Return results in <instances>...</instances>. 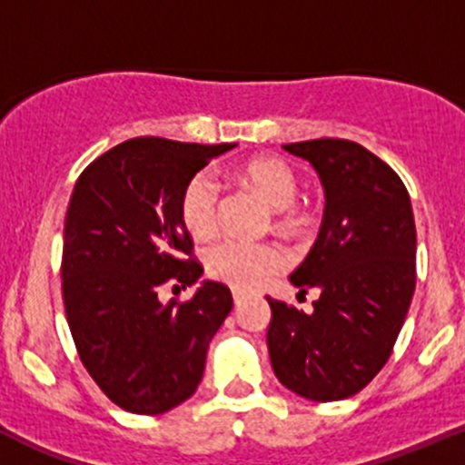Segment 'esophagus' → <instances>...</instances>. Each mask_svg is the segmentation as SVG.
Segmentation results:
<instances>
[{
  "label": "esophagus",
  "mask_w": 465,
  "mask_h": 465,
  "mask_svg": "<svg viewBox=\"0 0 465 465\" xmlns=\"http://www.w3.org/2000/svg\"><path fill=\"white\" fill-rule=\"evenodd\" d=\"M248 295L246 293H242V291H232V300H234V304H242L243 300H246Z\"/></svg>",
  "instance_id": "34e87169"
}]
</instances>
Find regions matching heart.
<instances>
[{
	"label": "heart",
	"instance_id": "heart-1",
	"mask_svg": "<svg viewBox=\"0 0 465 465\" xmlns=\"http://www.w3.org/2000/svg\"><path fill=\"white\" fill-rule=\"evenodd\" d=\"M242 176L277 210L275 226L289 234H302L313 226L315 213L295 203L300 181L298 172L277 156H260L242 165ZM222 185L213 170H199L183 185L179 199L181 222L194 237H208L219 226ZM289 264V257L277 243L246 242L226 237L205 251V271L210 277L234 289L251 291L266 284L275 272Z\"/></svg>",
	"mask_w": 465,
	"mask_h": 465
}]
</instances>
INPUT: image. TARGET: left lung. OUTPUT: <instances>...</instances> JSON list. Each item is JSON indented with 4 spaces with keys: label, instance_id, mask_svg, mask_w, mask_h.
<instances>
[{
    "label": "left lung",
    "instance_id": "left-lung-1",
    "mask_svg": "<svg viewBox=\"0 0 465 465\" xmlns=\"http://www.w3.org/2000/svg\"><path fill=\"white\" fill-rule=\"evenodd\" d=\"M327 194L322 228L291 275L313 311L266 298L272 371L284 387L318 403L349 399L390 361L416 286V226L401 176L367 147L344 138L289 143Z\"/></svg>",
    "mask_w": 465,
    "mask_h": 465
}]
</instances>
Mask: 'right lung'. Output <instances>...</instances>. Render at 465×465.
I'll use <instances>...</instances> for the list:
<instances>
[{"instance_id": "1", "label": "right lung", "mask_w": 465, "mask_h": 465, "mask_svg": "<svg viewBox=\"0 0 465 465\" xmlns=\"http://www.w3.org/2000/svg\"><path fill=\"white\" fill-rule=\"evenodd\" d=\"M234 145L129 138L75 181L60 266L66 322L95 385L134 414H163L197 391L232 309L222 282H203L185 302L163 304L159 291L203 272L179 199L190 176Z\"/></svg>"}]
</instances>
